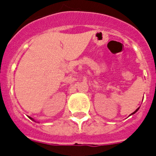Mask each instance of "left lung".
<instances>
[{"label":"left lung","mask_w":156,"mask_h":156,"mask_svg":"<svg viewBox=\"0 0 156 156\" xmlns=\"http://www.w3.org/2000/svg\"><path fill=\"white\" fill-rule=\"evenodd\" d=\"M138 109H139V108H137V109H136V110H135V111H134V112H133V113H131V114H130V115H129V116H131V115H133V114H134V113H135V112H137V111H138Z\"/></svg>","instance_id":"obj_1"}]
</instances>
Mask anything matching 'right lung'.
<instances>
[{"instance_id":"obj_1","label":"right lung","mask_w":156,"mask_h":156,"mask_svg":"<svg viewBox=\"0 0 156 156\" xmlns=\"http://www.w3.org/2000/svg\"><path fill=\"white\" fill-rule=\"evenodd\" d=\"M30 120H32V121H35V120H34V119H33V118H31V117H30Z\"/></svg>"}]
</instances>
